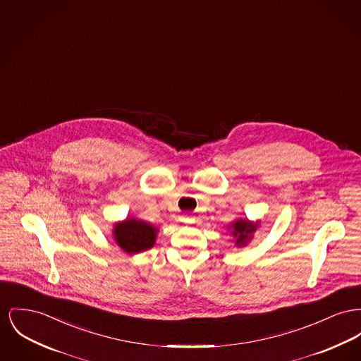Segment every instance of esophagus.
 I'll return each instance as SVG.
<instances>
[{"label":"esophagus","instance_id":"esophagus-1","mask_svg":"<svg viewBox=\"0 0 361 361\" xmlns=\"http://www.w3.org/2000/svg\"><path fill=\"white\" fill-rule=\"evenodd\" d=\"M183 222H185V224H192L193 221H195V218L192 216V215H183Z\"/></svg>","mask_w":361,"mask_h":361}]
</instances>
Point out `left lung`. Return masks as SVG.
I'll list each match as a JSON object with an SVG mask.
<instances>
[{"instance_id": "obj_1", "label": "left lung", "mask_w": 361, "mask_h": 361, "mask_svg": "<svg viewBox=\"0 0 361 361\" xmlns=\"http://www.w3.org/2000/svg\"><path fill=\"white\" fill-rule=\"evenodd\" d=\"M259 222H251L248 219H237L232 224V234L235 237V245L244 247L251 238L255 231L257 229Z\"/></svg>"}]
</instances>
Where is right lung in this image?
<instances>
[{"label": "right lung", "mask_w": 361, "mask_h": 361, "mask_svg": "<svg viewBox=\"0 0 361 361\" xmlns=\"http://www.w3.org/2000/svg\"><path fill=\"white\" fill-rule=\"evenodd\" d=\"M158 229L140 219L127 218L117 222L113 228V235L117 245L127 254H139L152 248Z\"/></svg>", "instance_id": "add662e5"}]
</instances>
